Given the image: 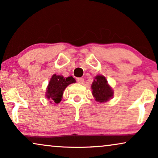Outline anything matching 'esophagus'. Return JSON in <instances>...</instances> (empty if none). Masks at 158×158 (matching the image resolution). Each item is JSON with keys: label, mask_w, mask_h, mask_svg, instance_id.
I'll list each match as a JSON object with an SVG mask.
<instances>
[{"label": "esophagus", "mask_w": 158, "mask_h": 158, "mask_svg": "<svg viewBox=\"0 0 158 158\" xmlns=\"http://www.w3.org/2000/svg\"><path fill=\"white\" fill-rule=\"evenodd\" d=\"M77 82L80 84H83L84 83V80L83 78H82V77H78V78L77 79Z\"/></svg>", "instance_id": "1"}]
</instances>
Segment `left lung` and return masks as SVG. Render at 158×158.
<instances>
[{
  "mask_svg": "<svg viewBox=\"0 0 158 158\" xmlns=\"http://www.w3.org/2000/svg\"><path fill=\"white\" fill-rule=\"evenodd\" d=\"M93 82L91 88L93 96L96 101L102 103L109 101L113 96V91L111 87L108 85L107 81L102 75H97Z\"/></svg>",
  "mask_w": 158,
  "mask_h": 158,
  "instance_id": "1",
  "label": "left lung"
}]
</instances>
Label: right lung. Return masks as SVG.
Instances as JSON below:
<instances>
[{
    "mask_svg": "<svg viewBox=\"0 0 158 158\" xmlns=\"http://www.w3.org/2000/svg\"><path fill=\"white\" fill-rule=\"evenodd\" d=\"M75 82L72 76L64 77L61 75H54L49 83L47 90V98L55 103H60L62 100V94L67 86Z\"/></svg>",
    "mask_w": 158,
    "mask_h": 158,
    "instance_id": "right-lung-1",
    "label": "right lung"
}]
</instances>
